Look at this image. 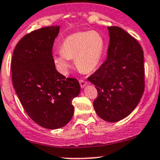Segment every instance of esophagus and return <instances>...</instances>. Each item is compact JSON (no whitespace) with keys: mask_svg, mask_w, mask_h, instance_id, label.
<instances>
[{"mask_svg":"<svg viewBox=\"0 0 160 160\" xmlns=\"http://www.w3.org/2000/svg\"><path fill=\"white\" fill-rule=\"evenodd\" d=\"M80 87H81V88H84V87L87 86V82L84 80H80Z\"/></svg>","mask_w":160,"mask_h":160,"instance_id":"obj_1","label":"esophagus"}]
</instances>
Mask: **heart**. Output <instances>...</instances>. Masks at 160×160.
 Returning a JSON list of instances; mask_svg holds the SVG:
<instances>
[{
	"instance_id": "b5f03b06",
	"label": "heart",
	"mask_w": 160,
	"mask_h": 160,
	"mask_svg": "<svg viewBox=\"0 0 160 160\" xmlns=\"http://www.w3.org/2000/svg\"><path fill=\"white\" fill-rule=\"evenodd\" d=\"M105 50L106 41L99 32H77L63 39L61 53L54 54L53 62L61 73L68 75L71 67L70 59L74 58L77 68L89 73L99 66Z\"/></svg>"
}]
</instances>
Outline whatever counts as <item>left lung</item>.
<instances>
[{
	"instance_id": "left-lung-1",
	"label": "left lung",
	"mask_w": 160,
	"mask_h": 160,
	"mask_svg": "<svg viewBox=\"0 0 160 160\" xmlns=\"http://www.w3.org/2000/svg\"><path fill=\"white\" fill-rule=\"evenodd\" d=\"M109 45L106 61L88 80L96 86V114L116 122L128 116L144 91L143 52L138 42L118 26H108Z\"/></svg>"
}]
</instances>
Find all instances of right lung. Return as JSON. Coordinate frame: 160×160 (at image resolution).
Masks as SVG:
<instances>
[{
    "label": "right lung",
    "mask_w": 160,
    "mask_h": 160,
    "mask_svg": "<svg viewBox=\"0 0 160 160\" xmlns=\"http://www.w3.org/2000/svg\"><path fill=\"white\" fill-rule=\"evenodd\" d=\"M60 26L31 32L16 45L11 61L12 81L27 115L41 127L58 129L71 120L72 100L80 92L77 79L57 71L52 47Z\"/></svg>",
    "instance_id": "1"
}]
</instances>
